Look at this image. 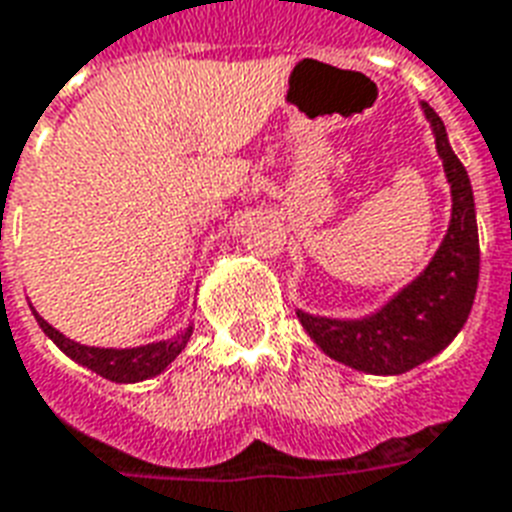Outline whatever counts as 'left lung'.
<instances>
[{
  "mask_svg": "<svg viewBox=\"0 0 512 512\" xmlns=\"http://www.w3.org/2000/svg\"><path fill=\"white\" fill-rule=\"evenodd\" d=\"M421 109L451 185V222L443 244L427 268L370 317L330 319L298 311L300 325L327 357L373 376H400L440 354L470 317L478 290L481 247L470 177L448 144L438 112L424 101Z\"/></svg>",
  "mask_w": 512,
  "mask_h": 512,
  "instance_id": "1",
  "label": "left lung"
}]
</instances>
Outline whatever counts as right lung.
<instances>
[{
    "label": "right lung",
    "mask_w": 512,
    "mask_h": 512,
    "mask_svg": "<svg viewBox=\"0 0 512 512\" xmlns=\"http://www.w3.org/2000/svg\"><path fill=\"white\" fill-rule=\"evenodd\" d=\"M34 317H37L42 333L48 335L66 357H72L77 365H83V368L93 370V373H99L101 378H109L115 384H136V381L163 373L171 362L177 360L179 351L185 349L190 335H193V325H190L185 333L174 335L171 341L147 343V346H134V349H101V346H83V343L66 338L64 333H58L56 327L39 317L37 311H34Z\"/></svg>",
    "instance_id": "1"
}]
</instances>
